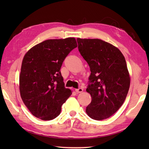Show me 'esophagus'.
Segmentation results:
<instances>
[{
    "label": "esophagus",
    "instance_id": "1",
    "mask_svg": "<svg viewBox=\"0 0 149 149\" xmlns=\"http://www.w3.org/2000/svg\"><path fill=\"white\" fill-rule=\"evenodd\" d=\"M83 91V89L82 88H79L77 89H75V91H76L77 93H81Z\"/></svg>",
    "mask_w": 149,
    "mask_h": 149
}]
</instances>
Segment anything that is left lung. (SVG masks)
I'll list each match as a JSON object with an SVG mask.
<instances>
[{
  "label": "left lung",
  "instance_id": "obj_1",
  "mask_svg": "<svg viewBox=\"0 0 149 149\" xmlns=\"http://www.w3.org/2000/svg\"><path fill=\"white\" fill-rule=\"evenodd\" d=\"M78 49L90 68L86 91L91 102L86 111L91 118H108L122 106L130 86L125 59L120 50L99 39L77 38Z\"/></svg>",
  "mask_w": 149,
  "mask_h": 149
}]
</instances>
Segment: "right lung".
I'll return each instance as SVG.
<instances>
[{
  "label": "right lung",
  "mask_w": 149,
  "mask_h": 149,
  "mask_svg": "<svg viewBox=\"0 0 149 149\" xmlns=\"http://www.w3.org/2000/svg\"><path fill=\"white\" fill-rule=\"evenodd\" d=\"M77 47L74 38L48 40L31 48L24 56L19 79L21 98L32 115L43 120L58 116L71 95L61 75L63 62Z\"/></svg>",
  "instance_id": "obj_1"
}]
</instances>
